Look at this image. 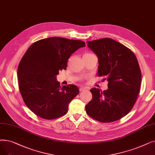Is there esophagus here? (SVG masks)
<instances>
[{
	"mask_svg": "<svg viewBox=\"0 0 155 155\" xmlns=\"http://www.w3.org/2000/svg\"><path fill=\"white\" fill-rule=\"evenodd\" d=\"M87 89L86 88V87H80L79 91H84L87 90Z\"/></svg>",
	"mask_w": 155,
	"mask_h": 155,
	"instance_id": "1",
	"label": "esophagus"
}]
</instances>
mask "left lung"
Instances as JSON below:
<instances>
[{
	"instance_id": "8db88e82",
	"label": "left lung",
	"mask_w": 155,
	"mask_h": 155,
	"mask_svg": "<svg viewBox=\"0 0 155 155\" xmlns=\"http://www.w3.org/2000/svg\"><path fill=\"white\" fill-rule=\"evenodd\" d=\"M87 46L98 58V76L105 77L108 89L90 90L92 99L86 112L99 122H114L127 115L137 100L141 82L137 59L131 50L111 38L88 41Z\"/></svg>"
}]
</instances>
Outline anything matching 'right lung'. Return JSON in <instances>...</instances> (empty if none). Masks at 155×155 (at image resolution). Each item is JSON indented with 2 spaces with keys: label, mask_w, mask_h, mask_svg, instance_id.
Instances as JSON below:
<instances>
[{
  "label": "right lung",
  "mask_w": 155,
  "mask_h": 155,
  "mask_svg": "<svg viewBox=\"0 0 155 155\" xmlns=\"http://www.w3.org/2000/svg\"><path fill=\"white\" fill-rule=\"evenodd\" d=\"M85 46L84 42L51 37L33 43L18 68L19 88L25 104L36 115L47 120L66 113L79 93L75 85L60 86L59 71L66 70L70 56Z\"/></svg>",
  "instance_id": "obj_1"
}]
</instances>
